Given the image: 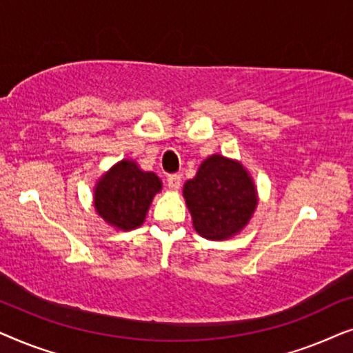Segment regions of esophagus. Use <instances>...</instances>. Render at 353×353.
<instances>
[{"instance_id": "1", "label": "esophagus", "mask_w": 353, "mask_h": 353, "mask_svg": "<svg viewBox=\"0 0 353 353\" xmlns=\"http://www.w3.org/2000/svg\"><path fill=\"white\" fill-rule=\"evenodd\" d=\"M167 186L170 191H178L181 186V175L178 173H173V175L167 176Z\"/></svg>"}]
</instances>
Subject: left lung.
<instances>
[{
	"instance_id": "left-lung-1",
	"label": "left lung",
	"mask_w": 353,
	"mask_h": 353,
	"mask_svg": "<svg viewBox=\"0 0 353 353\" xmlns=\"http://www.w3.org/2000/svg\"><path fill=\"white\" fill-rule=\"evenodd\" d=\"M192 226L202 238L223 241L249 223L257 207V190L243 163L220 154L207 157L183 186Z\"/></svg>"
}]
</instances>
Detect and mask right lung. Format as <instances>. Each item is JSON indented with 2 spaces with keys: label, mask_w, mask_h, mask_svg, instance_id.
I'll return each instance as SVG.
<instances>
[{
  "label": "right lung",
  "mask_w": 353,
  "mask_h": 353,
  "mask_svg": "<svg viewBox=\"0 0 353 353\" xmlns=\"http://www.w3.org/2000/svg\"><path fill=\"white\" fill-rule=\"evenodd\" d=\"M162 190L156 173L144 172L137 162L120 161L94 186V209L105 223L130 231L143 225L154 196Z\"/></svg>",
  "instance_id": "right-lung-1"
}]
</instances>
